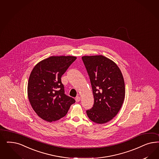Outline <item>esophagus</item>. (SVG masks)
Instances as JSON below:
<instances>
[{
    "label": "esophagus",
    "mask_w": 159,
    "mask_h": 159,
    "mask_svg": "<svg viewBox=\"0 0 159 159\" xmlns=\"http://www.w3.org/2000/svg\"><path fill=\"white\" fill-rule=\"evenodd\" d=\"M80 100H81V98L80 97H77L75 98V101H76V102H80Z\"/></svg>",
    "instance_id": "esophagus-1"
}]
</instances>
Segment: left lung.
I'll use <instances>...</instances> for the list:
<instances>
[{
    "label": "left lung",
    "instance_id": "left-lung-1",
    "mask_svg": "<svg viewBox=\"0 0 159 159\" xmlns=\"http://www.w3.org/2000/svg\"><path fill=\"white\" fill-rule=\"evenodd\" d=\"M92 87L94 103L87 110L88 118L99 124L107 123L119 111L125 98V82L118 66L103 56H84Z\"/></svg>",
    "mask_w": 159,
    "mask_h": 159
}]
</instances>
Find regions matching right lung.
<instances>
[{"label": "right lung", "mask_w": 159, "mask_h": 159, "mask_svg": "<svg viewBox=\"0 0 159 159\" xmlns=\"http://www.w3.org/2000/svg\"><path fill=\"white\" fill-rule=\"evenodd\" d=\"M77 59L74 56H52L39 62L31 72L27 93L37 115L47 122L66 115L74 98L65 94L62 75Z\"/></svg>", "instance_id": "right-lung-1"}]
</instances>
